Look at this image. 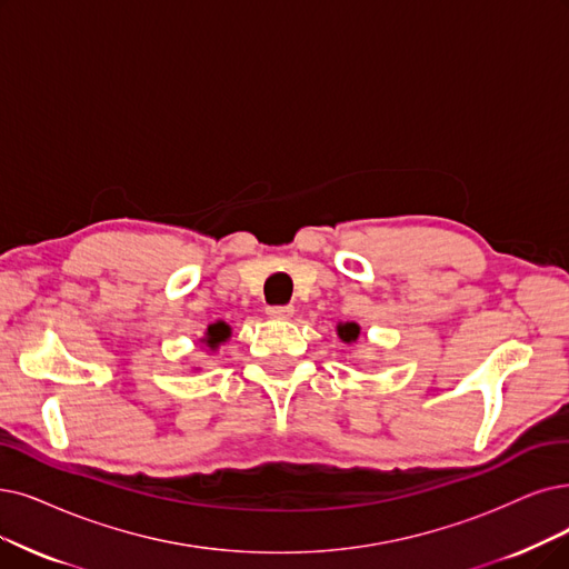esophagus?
Returning a JSON list of instances; mask_svg holds the SVG:
<instances>
[{
	"label": "esophagus",
	"mask_w": 569,
	"mask_h": 569,
	"mask_svg": "<svg viewBox=\"0 0 569 569\" xmlns=\"http://www.w3.org/2000/svg\"><path fill=\"white\" fill-rule=\"evenodd\" d=\"M266 315L272 317V320H289L293 315V306H268Z\"/></svg>",
	"instance_id": "34e87169"
}]
</instances>
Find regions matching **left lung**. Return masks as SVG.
<instances>
[{
    "mask_svg": "<svg viewBox=\"0 0 569 569\" xmlns=\"http://www.w3.org/2000/svg\"><path fill=\"white\" fill-rule=\"evenodd\" d=\"M336 333H338V338L343 340V343H357L359 340V333H361V327L357 325V322H338L336 325Z\"/></svg>",
    "mask_w": 569,
    "mask_h": 569,
    "instance_id": "obj_1",
    "label": "left lung"
}]
</instances>
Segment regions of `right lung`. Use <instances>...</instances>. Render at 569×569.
I'll use <instances>...</instances> for the list:
<instances>
[{
  "mask_svg": "<svg viewBox=\"0 0 569 569\" xmlns=\"http://www.w3.org/2000/svg\"><path fill=\"white\" fill-rule=\"evenodd\" d=\"M231 333H233V329H231V325H226V322H221V320H217L214 325H210L208 329H206V336L200 338V343H202V350H208V352H217L226 340L231 338ZM196 371H198V367H196Z\"/></svg>",
  "mask_w": 569,
  "mask_h": 569,
  "instance_id": "right-lung-1",
  "label": "right lung"
}]
</instances>
